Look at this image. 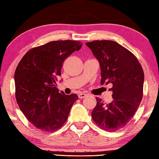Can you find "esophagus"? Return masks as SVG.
<instances>
[{
    "instance_id": "34e87169",
    "label": "esophagus",
    "mask_w": 159,
    "mask_h": 159,
    "mask_svg": "<svg viewBox=\"0 0 159 159\" xmlns=\"http://www.w3.org/2000/svg\"><path fill=\"white\" fill-rule=\"evenodd\" d=\"M87 96H88V94H85V93H80V94H79V98H80V99H82L83 98L86 97Z\"/></svg>"
}]
</instances>
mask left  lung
Listing matches in <instances>:
<instances>
[{
    "instance_id": "1",
    "label": "left lung",
    "mask_w": 159,
    "mask_h": 159,
    "mask_svg": "<svg viewBox=\"0 0 159 159\" xmlns=\"http://www.w3.org/2000/svg\"><path fill=\"white\" fill-rule=\"evenodd\" d=\"M100 65L101 84L110 83L114 100L105 104L96 97L92 118L101 129L114 132L125 127L141 103L144 73L136 57L128 49L112 40L87 43Z\"/></svg>"
}]
</instances>
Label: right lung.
<instances>
[{
    "label": "right lung",
    "mask_w": 159,
    "mask_h": 159,
    "mask_svg": "<svg viewBox=\"0 0 159 159\" xmlns=\"http://www.w3.org/2000/svg\"><path fill=\"white\" fill-rule=\"evenodd\" d=\"M81 42L57 40L28 51L14 74L16 98L31 123L43 132H54L66 122L77 94L57 88L63 61L81 48Z\"/></svg>",
    "instance_id": "1"
}]
</instances>
